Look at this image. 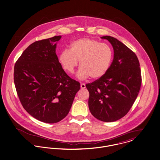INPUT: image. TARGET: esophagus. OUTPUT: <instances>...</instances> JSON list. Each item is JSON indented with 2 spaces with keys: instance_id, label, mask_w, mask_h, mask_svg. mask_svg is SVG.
<instances>
[{
  "instance_id": "1",
  "label": "esophagus",
  "mask_w": 160,
  "mask_h": 160,
  "mask_svg": "<svg viewBox=\"0 0 160 160\" xmlns=\"http://www.w3.org/2000/svg\"><path fill=\"white\" fill-rule=\"evenodd\" d=\"M81 88H82V89L85 88V84L84 83H81Z\"/></svg>"
}]
</instances>
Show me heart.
Returning <instances> with one entry per match:
<instances>
[{"label":"heart","mask_w":160,"mask_h":160,"mask_svg":"<svg viewBox=\"0 0 160 160\" xmlns=\"http://www.w3.org/2000/svg\"><path fill=\"white\" fill-rule=\"evenodd\" d=\"M113 59L112 47L92 38L79 39L71 43L70 50L65 49L59 56L64 70L73 73L79 61L77 76L79 79H97L105 75Z\"/></svg>","instance_id":"1"}]
</instances>
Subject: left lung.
Returning a JSON list of instances; mask_svg holds the SVG:
<instances>
[{
    "label": "left lung",
    "mask_w": 160,
    "mask_h": 160,
    "mask_svg": "<svg viewBox=\"0 0 160 160\" xmlns=\"http://www.w3.org/2000/svg\"><path fill=\"white\" fill-rule=\"evenodd\" d=\"M114 50L113 62L106 73L85 86L89 92L88 107L92 115L104 122L124 117L133 106L141 84L138 59L116 38L105 36Z\"/></svg>",
    "instance_id": "obj_1"
}]
</instances>
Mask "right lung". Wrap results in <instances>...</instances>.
Instances as JSON below:
<instances>
[{
  "label": "right lung",
  "instance_id": "1",
  "mask_svg": "<svg viewBox=\"0 0 160 160\" xmlns=\"http://www.w3.org/2000/svg\"><path fill=\"white\" fill-rule=\"evenodd\" d=\"M61 36L36 41L16 61L14 82L25 110L36 119L56 123L65 117L80 83L65 72L56 54Z\"/></svg>",
  "mask_w": 160,
  "mask_h": 160
}]
</instances>
